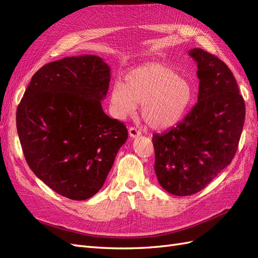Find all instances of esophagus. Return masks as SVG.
I'll return each instance as SVG.
<instances>
[{
	"label": "esophagus",
	"instance_id": "obj_1",
	"mask_svg": "<svg viewBox=\"0 0 258 258\" xmlns=\"http://www.w3.org/2000/svg\"><path fill=\"white\" fill-rule=\"evenodd\" d=\"M129 136L131 138H137V137H140L141 136V131H139L137 128L135 127H130L129 128Z\"/></svg>",
	"mask_w": 258,
	"mask_h": 258
}]
</instances>
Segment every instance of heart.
Here are the masks:
<instances>
[{
  "label": "heart",
  "mask_w": 258,
  "mask_h": 258,
  "mask_svg": "<svg viewBox=\"0 0 258 258\" xmlns=\"http://www.w3.org/2000/svg\"><path fill=\"white\" fill-rule=\"evenodd\" d=\"M190 83L173 68L147 63L132 69L124 76V85L117 82L110 93V108L114 117L126 118L141 105L144 121L153 129L174 126L191 104Z\"/></svg>",
  "instance_id": "1"
}]
</instances>
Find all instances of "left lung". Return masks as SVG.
Returning a JSON list of instances; mask_svg holds the SVG:
<instances>
[{
    "mask_svg": "<svg viewBox=\"0 0 258 258\" xmlns=\"http://www.w3.org/2000/svg\"><path fill=\"white\" fill-rule=\"evenodd\" d=\"M198 102L175 127L153 136L155 172L163 189L189 196L204 189L235 157L245 118V104L224 62L200 48Z\"/></svg>",
    "mask_w": 258,
    "mask_h": 258,
    "instance_id": "left-lung-1",
    "label": "left lung"
}]
</instances>
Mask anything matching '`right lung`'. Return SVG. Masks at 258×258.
I'll use <instances>...</instances> for the list:
<instances>
[{
	"instance_id": "obj_1",
	"label": "right lung",
	"mask_w": 258,
	"mask_h": 258,
	"mask_svg": "<svg viewBox=\"0 0 258 258\" xmlns=\"http://www.w3.org/2000/svg\"><path fill=\"white\" fill-rule=\"evenodd\" d=\"M111 68L93 54L67 57L32 76L17 108V132L33 173L61 196L86 200L105 182L128 139L101 105Z\"/></svg>"
}]
</instances>
